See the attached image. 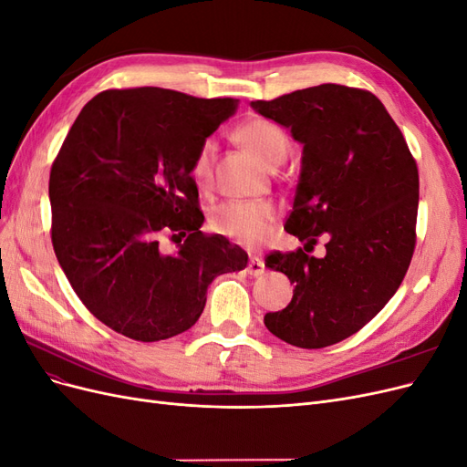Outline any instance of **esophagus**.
<instances>
[{
	"instance_id": "obj_1",
	"label": "esophagus",
	"mask_w": 467,
	"mask_h": 467,
	"mask_svg": "<svg viewBox=\"0 0 467 467\" xmlns=\"http://www.w3.org/2000/svg\"><path fill=\"white\" fill-rule=\"evenodd\" d=\"M247 273L251 276H261L265 273V263L261 257L257 255H251L249 257V263H247Z\"/></svg>"
}]
</instances>
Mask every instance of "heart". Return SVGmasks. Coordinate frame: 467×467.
Instances as JSON below:
<instances>
[{"label": "heart", "mask_w": 467, "mask_h": 467, "mask_svg": "<svg viewBox=\"0 0 467 467\" xmlns=\"http://www.w3.org/2000/svg\"><path fill=\"white\" fill-rule=\"evenodd\" d=\"M237 142L268 169L278 167L290 151V138L280 126L268 119H249L235 132ZM214 142L204 140L194 153L191 173L199 185H204L212 173ZM278 210L266 201H228L218 204L210 214L212 230L244 245H259L271 235Z\"/></svg>", "instance_id": "b5f03b06"}]
</instances>
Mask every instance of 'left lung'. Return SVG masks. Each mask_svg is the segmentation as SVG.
<instances>
[{"instance_id":"1","label":"left lung","mask_w":467,"mask_h":467,"mask_svg":"<svg viewBox=\"0 0 467 467\" xmlns=\"http://www.w3.org/2000/svg\"><path fill=\"white\" fill-rule=\"evenodd\" d=\"M263 117L304 144L302 175L285 230L314 249L273 251L265 265L294 282L292 302L265 325L288 345L323 348L355 335L384 307L413 259L419 171L379 99L323 86L253 101Z\"/></svg>"}]
</instances>
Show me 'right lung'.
I'll use <instances>...</instances> for the list:
<instances>
[{
    "label": "right lung",
    "mask_w": 467,
    "mask_h": 467,
    "mask_svg": "<svg viewBox=\"0 0 467 467\" xmlns=\"http://www.w3.org/2000/svg\"><path fill=\"white\" fill-rule=\"evenodd\" d=\"M237 99L107 89L81 109L50 169L52 247L78 298L107 327L153 343L191 329L218 275L247 253L201 232L194 153ZM178 239L163 254L161 237Z\"/></svg>",
    "instance_id": "add662e5"
}]
</instances>
